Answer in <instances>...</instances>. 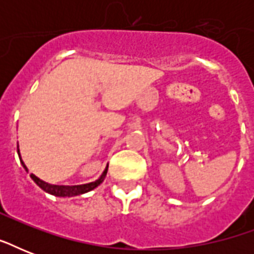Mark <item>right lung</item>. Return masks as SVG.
Wrapping results in <instances>:
<instances>
[{"label": "right lung", "mask_w": 254, "mask_h": 254, "mask_svg": "<svg viewBox=\"0 0 254 254\" xmlns=\"http://www.w3.org/2000/svg\"><path fill=\"white\" fill-rule=\"evenodd\" d=\"M18 154H19V150H18ZM22 162V158H21ZM22 166L25 167V170L27 171V167L25 166V163L22 162ZM108 169H105V171L103 173V175L100 177V179L97 181L92 182V183H87V185H80V186H57V185H49V183H46V182L41 181L39 178L35 177L34 174H30V177L33 179L35 183H37L39 187H41L43 191L46 192L51 193V195H55V196H76V195H81V193H85L88 191H91V190L96 189L97 186L104 181V178L107 175Z\"/></svg>", "instance_id": "add662e5"}]
</instances>
